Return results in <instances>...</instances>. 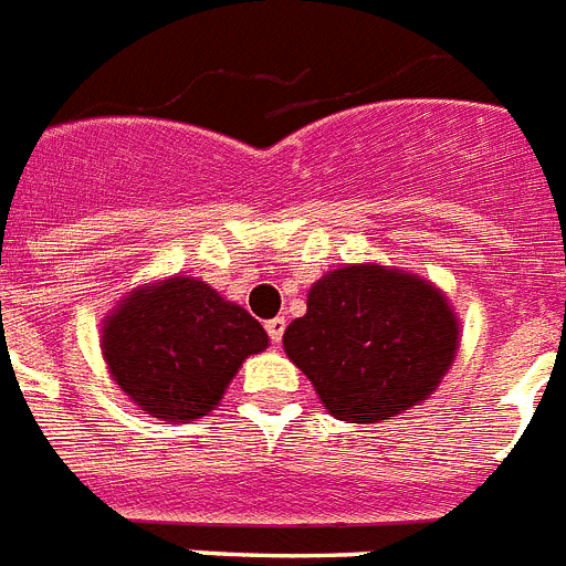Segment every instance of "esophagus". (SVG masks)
Here are the masks:
<instances>
[{
    "instance_id": "esophagus-1",
    "label": "esophagus",
    "mask_w": 566,
    "mask_h": 566,
    "mask_svg": "<svg viewBox=\"0 0 566 566\" xmlns=\"http://www.w3.org/2000/svg\"><path fill=\"white\" fill-rule=\"evenodd\" d=\"M265 332H269L272 343H280L283 340V332H286V321L283 317H272V321L265 323Z\"/></svg>"
}]
</instances>
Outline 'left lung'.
I'll return each instance as SVG.
<instances>
[{
	"instance_id": "obj_1",
	"label": "left lung",
	"mask_w": 566,
	"mask_h": 566,
	"mask_svg": "<svg viewBox=\"0 0 566 566\" xmlns=\"http://www.w3.org/2000/svg\"><path fill=\"white\" fill-rule=\"evenodd\" d=\"M461 343L441 289L380 263H346L312 283L283 332L289 360L337 421L380 423L438 389Z\"/></svg>"
}]
</instances>
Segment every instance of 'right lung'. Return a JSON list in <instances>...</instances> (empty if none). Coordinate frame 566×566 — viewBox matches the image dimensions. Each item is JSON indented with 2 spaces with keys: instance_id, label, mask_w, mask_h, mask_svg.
<instances>
[{
  "instance_id": "add662e5",
  "label": "right lung",
  "mask_w": 566,
  "mask_h": 566,
  "mask_svg": "<svg viewBox=\"0 0 566 566\" xmlns=\"http://www.w3.org/2000/svg\"><path fill=\"white\" fill-rule=\"evenodd\" d=\"M108 375L151 418L186 423L220 407L269 335L206 280L174 274L125 292L99 335Z\"/></svg>"
}]
</instances>
